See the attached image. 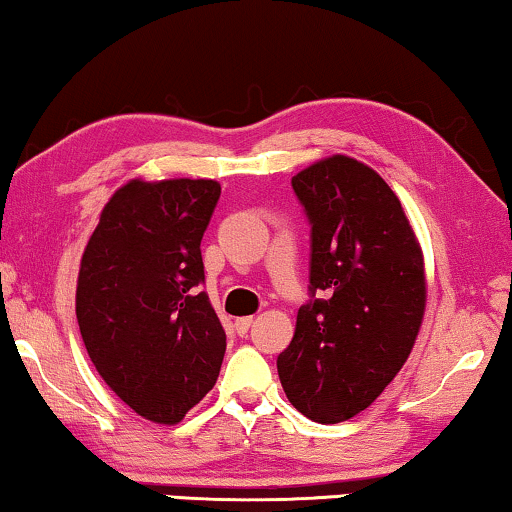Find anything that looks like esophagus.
Segmentation results:
<instances>
[{
    "label": "esophagus",
    "instance_id": "34e87169",
    "mask_svg": "<svg viewBox=\"0 0 512 512\" xmlns=\"http://www.w3.org/2000/svg\"><path fill=\"white\" fill-rule=\"evenodd\" d=\"M251 324H254V317H240V319H235V331L240 333V335H244L251 328Z\"/></svg>",
    "mask_w": 512,
    "mask_h": 512
}]
</instances>
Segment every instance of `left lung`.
<instances>
[{
  "label": "left lung",
  "mask_w": 512,
  "mask_h": 512,
  "mask_svg": "<svg viewBox=\"0 0 512 512\" xmlns=\"http://www.w3.org/2000/svg\"><path fill=\"white\" fill-rule=\"evenodd\" d=\"M312 223L310 300L277 370L293 408L347 422L394 380L426 310L419 240L401 200L373 167L328 156L291 179Z\"/></svg>",
  "instance_id": "1"
}]
</instances>
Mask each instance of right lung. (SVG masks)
Instances as JSON below:
<instances>
[{
	"label": "right lung",
	"mask_w": 512,
	"mask_h": 512,
	"mask_svg": "<svg viewBox=\"0 0 512 512\" xmlns=\"http://www.w3.org/2000/svg\"><path fill=\"white\" fill-rule=\"evenodd\" d=\"M214 179H130L81 256L76 319L90 361L139 417L177 424L219 377L226 333L207 293L200 240Z\"/></svg>",
	"instance_id": "add662e5"
}]
</instances>
